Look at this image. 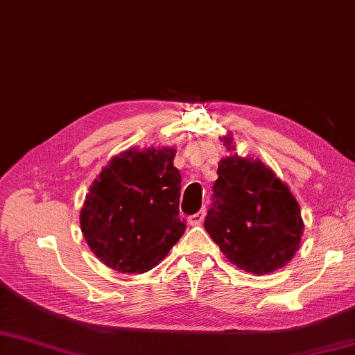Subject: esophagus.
Masks as SVG:
<instances>
[{
    "instance_id": "1",
    "label": "esophagus",
    "mask_w": 355,
    "mask_h": 355,
    "mask_svg": "<svg viewBox=\"0 0 355 355\" xmlns=\"http://www.w3.org/2000/svg\"><path fill=\"white\" fill-rule=\"evenodd\" d=\"M205 216H206V210L202 209L198 214H193L187 218V221H189L191 225H200L202 223V220H205Z\"/></svg>"
}]
</instances>
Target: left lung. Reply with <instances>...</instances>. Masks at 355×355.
Listing matches in <instances>:
<instances>
[{
    "mask_svg": "<svg viewBox=\"0 0 355 355\" xmlns=\"http://www.w3.org/2000/svg\"><path fill=\"white\" fill-rule=\"evenodd\" d=\"M221 140L235 150L232 137ZM205 229L232 263L261 276L293 259L304 223L296 198L273 171L233 154L218 166Z\"/></svg>",
    "mask_w": 355,
    "mask_h": 355,
    "instance_id": "obj_1",
    "label": "left lung"
}]
</instances>
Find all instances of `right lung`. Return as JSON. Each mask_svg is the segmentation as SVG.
<instances>
[{
  "label": "right lung",
  "instance_id": "right-lung-1",
  "mask_svg": "<svg viewBox=\"0 0 355 355\" xmlns=\"http://www.w3.org/2000/svg\"><path fill=\"white\" fill-rule=\"evenodd\" d=\"M175 149H131L111 158L89 187L80 210V229L92 252L122 273L154 268L177 241L182 173Z\"/></svg>",
  "mask_w": 355,
  "mask_h": 355
}]
</instances>
